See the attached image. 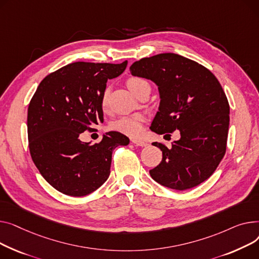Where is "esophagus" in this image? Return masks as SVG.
Returning <instances> with one entry per match:
<instances>
[{
	"mask_svg": "<svg viewBox=\"0 0 259 259\" xmlns=\"http://www.w3.org/2000/svg\"><path fill=\"white\" fill-rule=\"evenodd\" d=\"M132 142H133L136 146H142V147H144V146H147V145H148V143H146V142H144V141H141V140H137V139H133Z\"/></svg>",
	"mask_w": 259,
	"mask_h": 259,
	"instance_id": "esophagus-1",
	"label": "esophagus"
}]
</instances>
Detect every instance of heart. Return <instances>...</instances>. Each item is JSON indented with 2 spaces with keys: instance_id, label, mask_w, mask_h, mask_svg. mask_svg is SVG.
<instances>
[{
  "instance_id": "obj_1",
  "label": "heart",
  "mask_w": 259,
  "mask_h": 259,
  "mask_svg": "<svg viewBox=\"0 0 259 259\" xmlns=\"http://www.w3.org/2000/svg\"><path fill=\"white\" fill-rule=\"evenodd\" d=\"M126 84L136 96L142 90L150 89L149 82L142 77H131L127 79ZM101 105L103 109H106L109 105V90H105L101 98ZM145 122V116L142 114H134L131 116H124L118 119L113 123L112 128L121 134H124L131 137L139 136L143 131V124Z\"/></svg>"
}]
</instances>
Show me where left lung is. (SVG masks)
<instances>
[{
    "label": "left lung",
    "instance_id": "1",
    "mask_svg": "<svg viewBox=\"0 0 259 259\" xmlns=\"http://www.w3.org/2000/svg\"><path fill=\"white\" fill-rule=\"evenodd\" d=\"M130 72L159 88L160 108L150 130L160 135L179 130L181 135L170 148L153 143L163 158L149 170L151 178L176 190L200 185L215 171L227 148L230 106L220 81L206 67L175 53L141 58Z\"/></svg>",
    "mask_w": 259,
    "mask_h": 259
}]
</instances>
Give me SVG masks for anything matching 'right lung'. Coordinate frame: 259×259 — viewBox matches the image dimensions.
Instances as JSON below:
<instances>
[{
    "mask_svg": "<svg viewBox=\"0 0 259 259\" xmlns=\"http://www.w3.org/2000/svg\"><path fill=\"white\" fill-rule=\"evenodd\" d=\"M126 66V60L69 64L46 76L30 100V155L44 179L59 192L83 196L95 191L110 176L113 150L130 143L119 132H109L92 145L79 140L81 133L103 122L106 81L122 74Z\"/></svg>",
    "mask_w": 259,
    "mask_h": 259,
    "instance_id": "right-lung-1",
    "label": "right lung"
}]
</instances>
